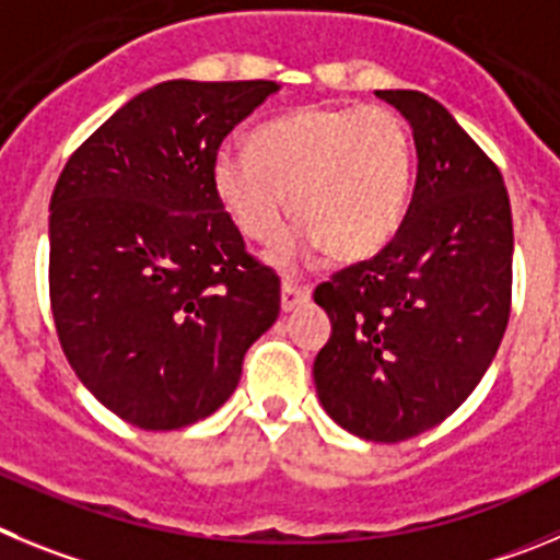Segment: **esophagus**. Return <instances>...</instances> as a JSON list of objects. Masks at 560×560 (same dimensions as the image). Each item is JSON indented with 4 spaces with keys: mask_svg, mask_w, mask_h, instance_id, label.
Segmentation results:
<instances>
[{
    "mask_svg": "<svg viewBox=\"0 0 560 560\" xmlns=\"http://www.w3.org/2000/svg\"><path fill=\"white\" fill-rule=\"evenodd\" d=\"M312 295V290L306 284L295 279H284L281 281V312H292L299 310L301 304H306Z\"/></svg>",
    "mask_w": 560,
    "mask_h": 560,
    "instance_id": "obj_1",
    "label": "esophagus"
}]
</instances>
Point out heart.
Segmentation results:
<instances>
[{
	"label": "heart",
	"mask_w": 560,
	"mask_h": 560,
	"mask_svg": "<svg viewBox=\"0 0 560 560\" xmlns=\"http://www.w3.org/2000/svg\"><path fill=\"white\" fill-rule=\"evenodd\" d=\"M220 206L254 243H273L290 218L295 231L279 261L329 250L360 261L390 243L412 192L410 128L385 105H304L259 125L250 153L223 148L211 161Z\"/></svg>",
	"instance_id": "1"
}]
</instances>
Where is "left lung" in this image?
<instances>
[{
	"label": "left lung",
	"mask_w": 560,
	"mask_h": 560,
	"mask_svg": "<svg viewBox=\"0 0 560 560\" xmlns=\"http://www.w3.org/2000/svg\"><path fill=\"white\" fill-rule=\"evenodd\" d=\"M412 128L418 173L390 243L331 276V320L312 376L331 421L399 443L452 416L491 365L511 315L513 223L500 170L421 92L387 89Z\"/></svg>",
	"instance_id": "left-lung-1"
}]
</instances>
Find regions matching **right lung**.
<instances>
[{"instance_id": "add662e5", "label": "right lung", "mask_w": 560, "mask_h": 560, "mask_svg": "<svg viewBox=\"0 0 560 560\" xmlns=\"http://www.w3.org/2000/svg\"><path fill=\"white\" fill-rule=\"evenodd\" d=\"M273 80H167L105 119L49 203V301L78 380L139 430L229 401L276 324L279 276L245 254L211 161Z\"/></svg>"}]
</instances>
